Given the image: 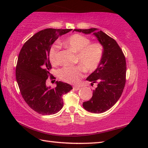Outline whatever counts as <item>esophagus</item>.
I'll list each match as a JSON object with an SVG mask.
<instances>
[{
	"instance_id": "1",
	"label": "esophagus",
	"mask_w": 148,
	"mask_h": 148,
	"mask_svg": "<svg viewBox=\"0 0 148 148\" xmlns=\"http://www.w3.org/2000/svg\"><path fill=\"white\" fill-rule=\"evenodd\" d=\"M81 88L79 86H73V90H76V91H77L80 90Z\"/></svg>"
}]
</instances>
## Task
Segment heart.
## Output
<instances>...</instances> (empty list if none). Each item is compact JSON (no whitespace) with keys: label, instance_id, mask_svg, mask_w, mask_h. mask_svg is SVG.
I'll use <instances>...</instances> for the list:
<instances>
[{"label":"heart","instance_id":"1","mask_svg":"<svg viewBox=\"0 0 148 148\" xmlns=\"http://www.w3.org/2000/svg\"><path fill=\"white\" fill-rule=\"evenodd\" d=\"M62 44L77 53L76 63L74 67L67 66L58 71L62 80L71 84H77L84 76V69L93 72L99 67L103 56V46L98 42H91V40L79 34H74L67 37ZM60 46L58 44L53 45L49 51V59L53 65L58 64V53Z\"/></svg>","mask_w":148,"mask_h":148}]
</instances>
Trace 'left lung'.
Listing matches in <instances>:
<instances>
[{
    "label": "left lung",
    "instance_id": "8db88e82",
    "mask_svg": "<svg viewBox=\"0 0 148 148\" xmlns=\"http://www.w3.org/2000/svg\"><path fill=\"white\" fill-rule=\"evenodd\" d=\"M85 34L93 33L103 46V56L99 67L86 78L87 81L97 84L90 100L84 102L83 108L93 113L108 111L120 98L126 83V60L116 40L102 31L89 29H74Z\"/></svg>",
    "mask_w": 148,
    "mask_h": 148
}]
</instances>
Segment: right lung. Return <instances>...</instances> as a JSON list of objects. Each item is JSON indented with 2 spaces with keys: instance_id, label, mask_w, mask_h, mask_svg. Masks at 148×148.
Wrapping results in <instances>:
<instances>
[{
  "instance_id": "obj_1",
  "label": "right lung",
  "mask_w": 148,
  "mask_h": 148,
  "mask_svg": "<svg viewBox=\"0 0 148 148\" xmlns=\"http://www.w3.org/2000/svg\"><path fill=\"white\" fill-rule=\"evenodd\" d=\"M72 29H46L40 30L24 44L19 53L16 78L21 96L34 111L42 115L54 114L60 111L64 105L62 95L72 87L67 83L56 81V86H46V79L50 76L51 65L49 51L60 36Z\"/></svg>"
}]
</instances>
